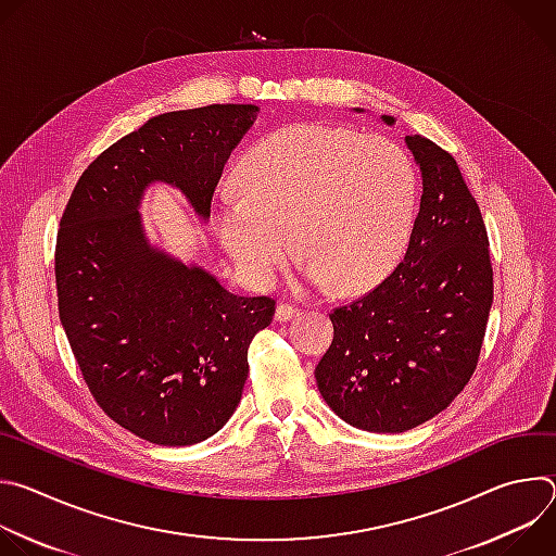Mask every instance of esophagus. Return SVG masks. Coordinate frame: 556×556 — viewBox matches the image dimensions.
<instances>
[{
	"instance_id": "obj_1",
	"label": "esophagus",
	"mask_w": 556,
	"mask_h": 556,
	"mask_svg": "<svg viewBox=\"0 0 556 556\" xmlns=\"http://www.w3.org/2000/svg\"><path fill=\"white\" fill-rule=\"evenodd\" d=\"M296 314H299V307H294L292 303H279L275 309V321H279V324L290 321Z\"/></svg>"
}]
</instances>
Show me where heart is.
Listing matches in <instances>:
<instances>
[{
  "label": "heart",
  "mask_w": 556,
  "mask_h": 556,
  "mask_svg": "<svg viewBox=\"0 0 556 556\" xmlns=\"http://www.w3.org/2000/svg\"><path fill=\"white\" fill-rule=\"evenodd\" d=\"M237 187L240 195L224 193L213 204V228L255 286L275 281L292 240L309 281L361 292L395 266L409 242L416 169L384 136L326 123L283 127L247 153Z\"/></svg>",
  "instance_id": "heart-1"
}]
</instances>
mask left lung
<instances>
[{"mask_svg":"<svg viewBox=\"0 0 556 556\" xmlns=\"http://www.w3.org/2000/svg\"><path fill=\"white\" fill-rule=\"evenodd\" d=\"M405 140L422 172L405 260L334 307V339L314 369L332 412L374 433L409 431L453 403L478 367L493 305L486 226L455 157L420 134Z\"/></svg>","mask_w":556,"mask_h":556,"instance_id":"left-lung-1","label":"left lung"}]
</instances>
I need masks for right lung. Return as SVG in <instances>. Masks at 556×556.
<instances>
[{"label":"right lung","instance_id":"add662e5","mask_svg":"<svg viewBox=\"0 0 556 556\" xmlns=\"http://www.w3.org/2000/svg\"><path fill=\"white\" fill-rule=\"evenodd\" d=\"M257 112L228 103L149 118L84 172L61 217L59 319L78 369L99 407L153 444H198L228 422L275 299L230 294L202 266L151 247L140 198L167 182L208 219L228 155Z\"/></svg>","mask_w":556,"mask_h":556}]
</instances>
